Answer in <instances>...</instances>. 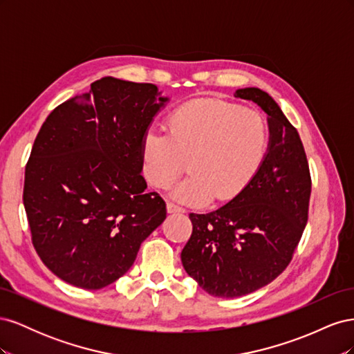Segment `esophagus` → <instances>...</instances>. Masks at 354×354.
Returning <instances> with one entry per match:
<instances>
[{
    "mask_svg": "<svg viewBox=\"0 0 354 354\" xmlns=\"http://www.w3.org/2000/svg\"><path fill=\"white\" fill-rule=\"evenodd\" d=\"M167 211L169 212V214H176V212H185V208H181V207H178L177 203H173V202H168L167 203Z\"/></svg>",
    "mask_w": 354,
    "mask_h": 354,
    "instance_id": "1",
    "label": "esophagus"
}]
</instances>
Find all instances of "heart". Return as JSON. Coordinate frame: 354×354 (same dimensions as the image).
I'll return each instance as SVG.
<instances>
[{
	"instance_id": "1",
	"label": "heart",
	"mask_w": 354,
	"mask_h": 354,
	"mask_svg": "<svg viewBox=\"0 0 354 354\" xmlns=\"http://www.w3.org/2000/svg\"><path fill=\"white\" fill-rule=\"evenodd\" d=\"M167 134L147 131L142 142L143 176L168 189L190 168L174 196L187 203L227 202L250 186L261 168L270 133L261 112L221 99L180 104L167 118Z\"/></svg>"
}]
</instances>
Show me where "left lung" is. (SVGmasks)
<instances>
[{"label": "left lung", "instance_id": "left-lung-1", "mask_svg": "<svg viewBox=\"0 0 354 354\" xmlns=\"http://www.w3.org/2000/svg\"><path fill=\"white\" fill-rule=\"evenodd\" d=\"M269 115L270 143L259 173L242 194L208 214H189L190 239L181 263L209 295L251 294L291 263L308 218L312 194L308 160L295 127L260 88H241Z\"/></svg>", "mask_w": 354, "mask_h": 354}]
</instances>
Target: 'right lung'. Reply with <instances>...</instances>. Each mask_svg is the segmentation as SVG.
Returning <instances> with one entry per match:
<instances>
[{
	"label": "right lung",
	"mask_w": 354,
	"mask_h": 354,
	"mask_svg": "<svg viewBox=\"0 0 354 354\" xmlns=\"http://www.w3.org/2000/svg\"><path fill=\"white\" fill-rule=\"evenodd\" d=\"M158 87L104 77L53 111L25 168L24 205L39 259L84 289L111 285L167 217L146 192L142 142L160 106Z\"/></svg>",
	"instance_id": "1"
}]
</instances>
